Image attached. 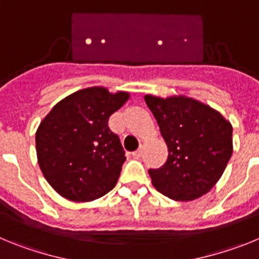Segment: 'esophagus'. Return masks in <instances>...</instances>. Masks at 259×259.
Here are the masks:
<instances>
[{
    "label": "esophagus",
    "instance_id": "obj_1",
    "mask_svg": "<svg viewBox=\"0 0 259 259\" xmlns=\"http://www.w3.org/2000/svg\"><path fill=\"white\" fill-rule=\"evenodd\" d=\"M141 154H143V149H137V150H135L134 153H132V155H134L135 158H140L141 157Z\"/></svg>",
    "mask_w": 259,
    "mask_h": 259
}]
</instances>
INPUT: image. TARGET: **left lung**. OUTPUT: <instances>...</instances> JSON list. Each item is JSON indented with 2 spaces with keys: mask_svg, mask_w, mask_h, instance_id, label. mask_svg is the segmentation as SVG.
Listing matches in <instances>:
<instances>
[{
  "mask_svg": "<svg viewBox=\"0 0 259 259\" xmlns=\"http://www.w3.org/2000/svg\"><path fill=\"white\" fill-rule=\"evenodd\" d=\"M144 98L168 148L166 163L149 170L154 188L174 201L206 194L232 155L231 123L209 105L187 96Z\"/></svg>",
  "mask_w": 259,
  "mask_h": 259,
  "instance_id": "left-lung-1",
  "label": "left lung"
}]
</instances>
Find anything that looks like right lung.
I'll return each mask as SVG.
<instances>
[{
  "mask_svg": "<svg viewBox=\"0 0 259 259\" xmlns=\"http://www.w3.org/2000/svg\"><path fill=\"white\" fill-rule=\"evenodd\" d=\"M130 93L105 87L80 89L54 105L36 131V153L42 175L62 197L89 202L115 187L125 161L109 118Z\"/></svg>",
  "mask_w": 259,
  "mask_h": 259,
  "instance_id": "1",
  "label": "right lung"
}]
</instances>
